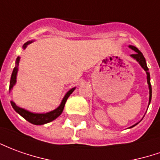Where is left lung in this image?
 Segmentation results:
<instances>
[{
  "label": "left lung",
  "instance_id": "1",
  "mask_svg": "<svg viewBox=\"0 0 160 160\" xmlns=\"http://www.w3.org/2000/svg\"><path fill=\"white\" fill-rule=\"evenodd\" d=\"M129 48L135 52L134 54H131V57H132V58H133L134 60H136L137 62L141 66V68H142L144 69L146 72V79H147V84H148V88H149V104H148V107H149V105H150L151 103V99H152V86H151V82H150V72H149V69H148V68H147V65H146V59H145V57L143 56V53H141V52H140V51H139L136 47L129 45ZM138 123H136L135 125L132 126L130 128L135 127L136 125H138Z\"/></svg>",
  "mask_w": 160,
  "mask_h": 160
}]
</instances>
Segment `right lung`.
Returning <instances> with one entry per match:
<instances>
[{"label": "right lung", "mask_w": 160, "mask_h": 160, "mask_svg": "<svg viewBox=\"0 0 160 160\" xmlns=\"http://www.w3.org/2000/svg\"><path fill=\"white\" fill-rule=\"evenodd\" d=\"M32 42H33V41H29L28 42H26L25 44L23 45L22 48L26 49V48L28 47V45L31 44ZM20 57L18 56L16 61H15V67H14V70H13V72H12V75H11V80H10V85H9V90L11 91L14 86L16 84V78H17V72H18V66H19V62H20ZM76 88H73L72 89H70L66 94H65L64 98L61 100V105L59 107H57L56 109H54L53 111L48 112H46V113H36V112H32L28 111L24 108H22V107H18L16 104L14 103V101H10L11 102V105L12 107L14 109V111L18 112L19 114L22 116L25 119H27L28 122L32 123L33 125H44V124H47V123L51 122L54 119L58 118L60 115L63 112V109H64L65 104L67 102V99H68V97L70 96V94L72 93V92L75 90Z\"/></svg>", "instance_id": "obj_1"}]
</instances>
